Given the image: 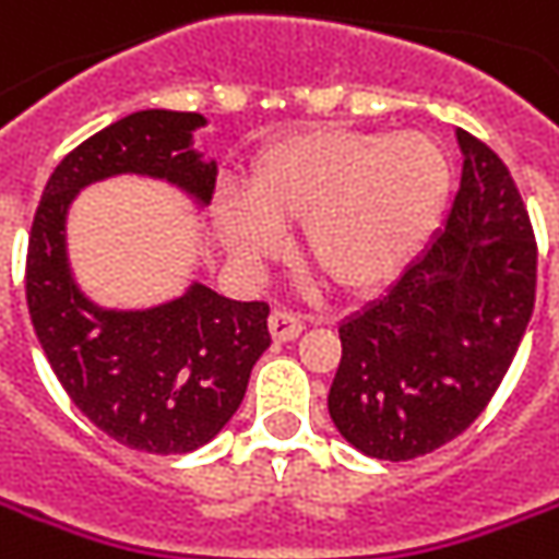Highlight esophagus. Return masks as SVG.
Instances as JSON below:
<instances>
[{
    "label": "esophagus",
    "instance_id": "1",
    "mask_svg": "<svg viewBox=\"0 0 559 559\" xmlns=\"http://www.w3.org/2000/svg\"><path fill=\"white\" fill-rule=\"evenodd\" d=\"M269 330H272V336L278 340V343H290L296 340L299 333H302V318L294 314V311H272V318H269Z\"/></svg>",
    "mask_w": 559,
    "mask_h": 559
}]
</instances>
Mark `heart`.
Listing matches in <instances>:
<instances>
[{
  "label": "heart",
  "mask_w": 559,
  "mask_h": 559,
  "mask_svg": "<svg viewBox=\"0 0 559 559\" xmlns=\"http://www.w3.org/2000/svg\"><path fill=\"white\" fill-rule=\"evenodd\" d=\"M450 158L419 131H309L278 143L248 180L249 207L226 214L241 257L272 253L278 231H299V257L340 294H370L397 278L438 226Z\"/></svg>",
  "instance_id": "obj_1"
}]
</instances>
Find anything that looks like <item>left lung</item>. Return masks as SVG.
<instances>
[{
  "label": "left lung",
  "mask_w": 559,
  "mask_h": 559,
  "mask_svg": "<svg viewBox=\"0 0 559 559\" xmlns=\"http://www.w3.org/2000/svg\"><path fill=\"white\" fill-rule=\"evenodd\" d=\"M447 226L391 290L340 324L330 419L355 450L407 462L468 428L502 385L535 306V235L504 162L468 131Z\"/></svg>",
  "instance_id": "left-lung-1"
}]
</instances>
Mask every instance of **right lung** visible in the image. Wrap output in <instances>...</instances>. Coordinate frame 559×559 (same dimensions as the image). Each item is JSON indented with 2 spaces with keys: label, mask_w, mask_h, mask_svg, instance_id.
Here are the masks:
<instances>
[{
  "label": "right lung",
  "mask_w": 559,
  "mask_h": 559,
  "mask_svg": "<svg viewBox=\"0 0 559 559\" xmlns=\"http://www.w3.org/2000/svg\"><path fill=\"white\" fill-rule=\"evenodd\" d=\"M199 112L143 109L88 136L48 177L26 248V306L41 352L75 407L143 453H189L241 407L269 336L265 302H235L204 284L143 311L94 306L67 263V207L79 189L143 174L211 204L216 162H201Z\"/></svg>",
  "instance_id": "add662e5"
}]
</instances>
